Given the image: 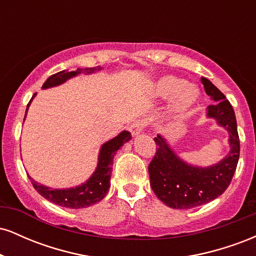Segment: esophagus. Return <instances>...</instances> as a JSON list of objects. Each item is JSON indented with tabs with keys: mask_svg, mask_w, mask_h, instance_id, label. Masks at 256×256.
<instances>
[{
	"mask_svg": "<svg viewBox=\"0 0 256 256\" xmlns=\"http://www.w3.org/2000/svg\"><path fill=\"white\" fill-rule=\"evenodd\" d=\"M144 125H146V122H143V120H137V122H134V124L130 126V131H131L132 136H138V134L142 132Z\"/></svg>",
	"mask_w": 256,
	"mask_h": 256,
	"instance_id": "1",
	"label": "esophagus"
}]
</instances>
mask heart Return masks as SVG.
<instances>
[{"label": "heart", "instance_id": "1", "mask_svg": "<svg viewBox=\"0 0 256 256\" xmlns=\"http://www.w3.org/2000/svg\"><path fill=\"white\" fill-rule=\"evenodd\" d=\"M154 94L160 98H171L170 112L176 116L186 114L200 98V91L195 85L188 84L185 79L176 76L158 78L154 84Z\"/></svg>", "mask_w": 256, "mask_h": 256}]
</instances>
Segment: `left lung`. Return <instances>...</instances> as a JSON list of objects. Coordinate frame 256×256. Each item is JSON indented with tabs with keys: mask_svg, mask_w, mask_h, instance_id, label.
<instances>
[{
	"mask_svg": "<svg viewBox=\"0 0 256 256\" xmlns=\"http://www.w3.org/2000/svg\"><path fill=\"white\" fill-rule=\"evenodd\" d=\"M206 94L214 101L206 116L228 134L230 152L214 165L202 167L184 161L162 134L154 138L156 154L149 164L150 186L160 201L174 210H190L219 198L228 189L240 158V138L234 112L224 94L207 78H201Z\"/></svg>",
	"mask_w": 256,
	"mask_h": 256,
	"instance_id": "1",
	"label": "left lung"
}]
</instances>
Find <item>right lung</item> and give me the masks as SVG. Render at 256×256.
Returning <instances> with one entry per match:
<instances>
[{
    "label": "right lung",
    "instance_id": "add662e5",
    "mask_svg": "<svg viewBox=\"0 0 256 256\" xmlns=\"http://www.w3.org/2000/svg\"><path fill=\"white\" fill-rule=\"evenodd\" d=\"M102 67H91V68H77V71L68 72L67 70L55 73L44 82L42 89H49V88L58 86V85L64 84L68 79L73 77H77L80 73L85 74H91L98 71H101ZM36 94L32 96L31 101L34 100ZM31 101L28 102V108H26V114H28V106ZM24 118V122H25ZM131 140V134L128 131H122L118 136H116L112 140H107L101 146L98 152V160L96 170L94 171L91 177L88 179L83 184L78 185V186L66 188V189H52V188L46 186L34 180V178H30L32 185L40 195H42L44 198L50 201L52 204L61 206V207L73 208V210H78V208H86L90 206L98 204L101 200L104 198L107 195L108 189L110 186V174H112V166H113V158L116 152L122 148L125 143H128Z\"/></svg>",
    "mask_w": 256,
    "mask_h": 256
}]
</instances>
